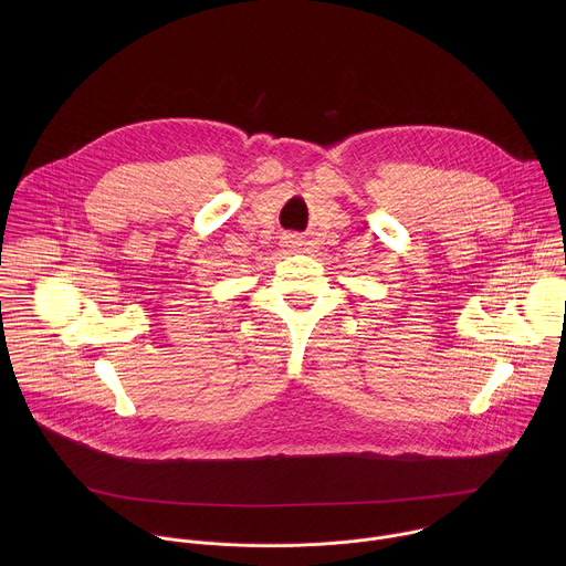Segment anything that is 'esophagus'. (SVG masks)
Returning a JSON list of instances; mask_svg holds the SVG:
<instances>
[{
    "label": "esophagus",
    "instance_id": "1",
    "mask_svg": "<svg viewBox=\"0 0 566 566\" xmlns=\"http://www.w3.org/2000/svg\"><path fill=\"white\" fill-rule=\"evenodd\" d=\"M284 247H286V249H297V247H302V244H300V239H297L295 234H289V237H284Z\"/></svg>",
    "mask_w": 566,
    "mask_h": 566
}]
</instances>
